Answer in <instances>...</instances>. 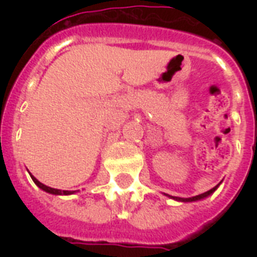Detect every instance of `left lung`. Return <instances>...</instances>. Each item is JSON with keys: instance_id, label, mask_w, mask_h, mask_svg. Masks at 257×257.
<instances>
[{"instance_id": "left-lung-1", "label": "left lung", "mask_w": 257, "mask_h": 257, "mask_svg": "<svg viewBox=\"0 0 257 257\" xmlns=\"http://www.w3.org/2000/svg\"><path fill=\"white\" fill-rule=\"evenodd\" d=\"M220 184H217L216 187H213L212 189H209V191L204 192V193H201V195H197V196H193V197H189V199H183V197H172V196H169V197H172V199H176L177 201H184V203H188V201H197V200H201V199H205V197H208L209 195H212L213 192L217 189V187H219Z\"/></svg>"}]
</instances>
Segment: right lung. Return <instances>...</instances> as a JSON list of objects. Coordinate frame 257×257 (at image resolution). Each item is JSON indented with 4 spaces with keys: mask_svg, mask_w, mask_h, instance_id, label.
Returning <instances> with one entry per match:
<instances>
[{
    "mask_svg": "<svg viewBox=\"0 0 257 257\" xmlns=\"http://www.w3.org/2000/svg\"><path fill=\"white\" fill-rule=\"evenodd\" d=\"M30 177H32V180H33L34 184H36L38 188H41L42 191L48 192V193H52V195H73V193L77 192V191H61V189H54V188H50L48 187V185H45V184L40 183V181H38L33 175H30Z\"/></svg>",
    "mask_w": 257,
    "mask_h": 257,
    "instance_id": "add662e5",
    "label": "right lung"
}]
</instances>
